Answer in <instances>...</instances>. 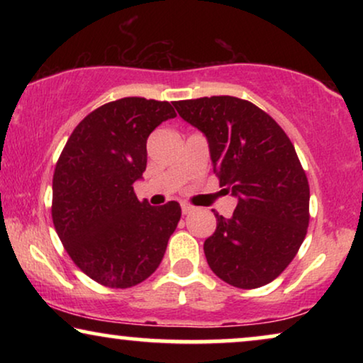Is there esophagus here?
Masks as SVG:
<instances>
[{
	"label": "esophagus",
	"mask_w": 363,
	"mask_h": 363,
	"mask_svg": "<svg viewBox=\"0 0 363 363\" xmlns=\"http://www.w3.org/2000/svg\"><path fill=\"white\" fill-rule=\"evenodd\" d=\"M195 211V208H193L190 203H182V213L183 215H190V213Z\"/></svg>",
	"instance_id": "obj_1"
}]
</instances>
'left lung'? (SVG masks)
<instances>
[{
  "mask_svg": "<svg viewBox=\"0 0 363 363\" xmlns=\"http://www.w3.org/2000/svg\"><path fill=\"white\" fill-rule=\"evenodd\" d=\"M182 118L210 143L223 191L238 196L230 220L203 245L211 271L228 284L256 289L274 281L299 251L309 226V182L296 148L269 113L245 99L177 101Z\"/></svg>",
  "mask_w": 363,
  "mask_h": 363,
  "instance_id": "obj_1",
  "label": "left lung"
}]
</instances>
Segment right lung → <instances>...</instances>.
Wrapping results in <instances>:
<instances>
[{
	"instance_id": "1",
	"label": "right lung",
	"mask_w": 363,
	"mask_h": 363,
	"mask_svg": "<svg viewBox=\"0 0 363 363\" xmlns=\"http://www.w3.org/2000/svg\"><path fill=\"white\" fill-rule=\"evenodd\" d=\"M177 117L167 101L123 97L92 111L69 137L52 177L51 215L79 269L116 289L152 276L180 221L177 201L150 206L133 183L147 168V138Z\"/></svg>"
}]
</instances>
